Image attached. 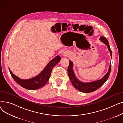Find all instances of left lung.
Returning a JSON list of instances; mask_svg holds the SVG:
<instances>
[{
	"instance_id": "obj_1",
	"label": "left lung",
	"mask_w": 123,
	"mask_h": 123,
	"mask_svg": "<svg viewBox=\"0 0 123 123\" xmlns=\"http://www.w3.org/2000/svg\"><path fill=\"white\" fill-rule=\"evenodd\" d=\"M100 40L107 45L112 57V51L110 49V47L109 42L106 38L103 36H101L100 38ZM73 62L69 60V65L68 68V74L71 82L73 86L76 89L79 90L80 92L87 93L95 91V90H97L100 87H101L106 82V81L108 79L110 74L111 72V64L110 63V65L108 72L101 79L88 83H84L79 81L76 78L75 73L73 71Z\"/></svg>"
}]
</instances>
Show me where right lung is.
Returning <instances> with one entry per match:
<instances>
[{"mask_svg":"<svg viewBox=\"0 0 123 123\" xmlns=\"http://www.w3.org/2000/svg\"><path fill=\"white\" fill-rule=\"evenodd\" d=\"M61 60L59 56H57L52 59L42 70L36 76L29 79H21L12 73L9 68L11 75L15 81L18 84L26 89L34 90L39 89L46 85L50 77L53 68Z\"/></svg>","mask_w":123,"mask_h":123,"instance_id":"right-lung-1","label":"right lung"}]
</instances>
